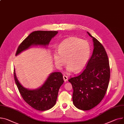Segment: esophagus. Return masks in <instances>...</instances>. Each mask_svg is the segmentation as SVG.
I'll list each match as a JSON object with an SVG mask.
<instances>
[{"label": "esophagus", "mask_w": 124, "mask_h": 124, "mask_svg": "<svg viewBox=\"0 0 124 124\" xmlns=\"http://www.w3.org/2000/svg\"><path fill=\"white\" fill-rule=\"evenodd\" d=\"M68 77L67 76H66V75H63V79H64V81L65 82H66L67 80H68Z\"/></svg>", "instance_id": "34e87169"}]
</instances>
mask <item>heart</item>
I'll use <instances>...</instances> for the list:
<instances>
[{"label": "heart", "mask_w": 124, "mask_h": 124, "mask_svg": "<svg viewBox=\"0 0 124 124\" xmlns=\"http://www.w3.org/2000/svg\"><path fill=\"white\" fill-rule=\"evenodd\" d=\"M91 52V46L87 41L77 37H71L65 40L59 45V51L54 52V60L56 66L59 69L67 62L68 72H73L74 70L80 72L86 66Z\"/></svg>", "instance_id": "1"}]
</instances>
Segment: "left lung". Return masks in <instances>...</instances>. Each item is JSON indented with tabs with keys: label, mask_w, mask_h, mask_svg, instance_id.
<instances>
[{
	"label": "left lung",
	"mask_w": 124,
	"mask_h": 124,
	"mask_svg": "<svg viewBox=\"0 0 124 124\" xmlns=\"http://www.w3.org/2000/svg\"><path fill=\"white\" fill-rule=\"evenodd\" d=\"M87 32L93 38L92 55L83 72L68 80L73 89L74 106L84 111L91 109L101 102L107 92L110 78L109 59L104 47Z\"/></svg>",
	"instance_id": "8db88e82"
}]
</instances>
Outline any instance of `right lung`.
<instances>
[{"instance_id":"right-lung-1","label":"right lung","mask_w":124,"mask_h":124,"mask_svg":"<svg viewBox=\"0 0 124 124\" xmlns=\"http://www.w3.org/2000/svg\"><path fill=\"white\" fill-rule=\"evenodd\" d=\"M58 33V32L56 31H36L32 32L19 45L16 56L32 46L39 45L46 47ZM14 77L16 84L24 100L33 108L39 111L48 110L55 105L59 90L64 82L62 73L55 72L50 74L40 87L31 90L24 88L19 83L15 69Z\"/></svg>"}]
</instances>
